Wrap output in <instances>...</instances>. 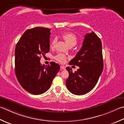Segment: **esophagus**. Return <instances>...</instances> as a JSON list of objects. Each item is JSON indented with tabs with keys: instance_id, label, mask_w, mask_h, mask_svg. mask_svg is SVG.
Returning <instances> with one entry per match:
<instances>
[{
	"instance_id": "esophagus-1",
	"label": "esophagus",
	"mask_w": 124,
	"mask_h": 124,
	"mask_svg": "<svg viewBox=\"0 0 124 124\" xmlns=\"http://www.w3.org/2000/svg\"><path fill=\"white\" fill-rule=\"evenodd\" d=\"M60 68H61V70H64L65 69V67L63 66V65H61V66L60 67Z\"/></svg>"
}]
</instances>
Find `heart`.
I'll return each instance as SVG.
<instances>
[{
	"label": "heart",
	"mask_w": 124,
	"mask_h": 124,
	"mask_svg": "<svg viewBox=\"0 0 124 124\" xmlns=\"http://www.w3.org/2000/svg\"><path fill=\"white\" fill-rule=\"evenodd\" d=\"M62 37L69 47H72L76 45L78 41L77 36L75 34L71 32H65L63 33L62 35ZM56 42V40L54 39L50 43V47L54 48ZM67 58L66 56L63 54H59L55 57V60L61 63H64L65 62Z\"/></svg>",
	"instance_id": "heart-1"
}]
</instances>
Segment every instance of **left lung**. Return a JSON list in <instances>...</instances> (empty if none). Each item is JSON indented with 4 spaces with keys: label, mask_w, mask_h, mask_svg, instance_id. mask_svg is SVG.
Returning <instances> with one entry per match:
<instances>
[{
    "label": "left lung",
    "mask_w": 124,
    "mask_h": 124,
    "mask_svg": "<svg viewBox=\"0 0 124 124\" xmlns=\"http://www.w3.org/2000/svg\"><path fill=\"white\" fill-rule=\"evenodd\" d=\"M69 64L79 68L75 72L71 68H66L69 74L65 82L68 90L76 95L90 91L97 83L104 65L101 41L93 31L86 34L81 49Z\"/></svg>",
    "instance_id": "1"
}]
</instances>
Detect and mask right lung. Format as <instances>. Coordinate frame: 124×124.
Returning <instances> with one entry per match:
<instances>
[{
    "instance_id": "add662e5",
    "label": "right lung",
    "mask_w": 124,
    "mask_h": 124,
    "mask_svg": "<svg viewBox=\"0 0 124 124\" xmlns=\"http://www.w3.org/2000/svg\"><path fill=\"white\" fill-rule=\"evenodd\" d=\"M50 29L35 27L25 31L15 49V72L23 88L35 95L50 88L60 69L54 62L47 66L41 65V56L49 52Z\"/></svg>"
}]
</instances>
